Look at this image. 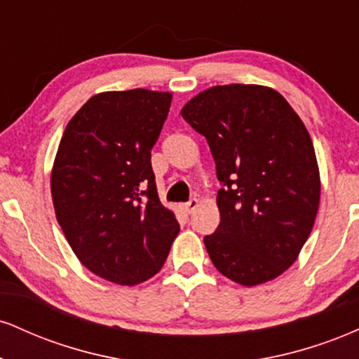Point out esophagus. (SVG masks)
Here are the masks:
<instances>
[{"label": "esophagus", "mask_w": 359, "mask_h": 359, "mask_svg": "<svg viewBox=\"0 0 359 359\" xmlns=\"http://www.w3.org/2000/svg\"><path fill=\"white\" fill-rule=\"evenodd\" d=\"M197 205H199V201H197V199H191V201H189V203L182 204V211H184L185 214H192L194 211H196Z\"/></svg>", "instance_id": "34e87169"}]
</instances>
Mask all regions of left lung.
Masks as SVG:
<instances>
[{"mask_svg": "<svg viewBox=\"0 0 359 359\" xmlns=\"http://www.w3.org/2000/svg\"><path fill=\"white\" fill-rule=\"evenodd\" d=\"M208 140L222 187L221 222L204 236L212 265L253 287L299 257L314 226L319 167L307 128L282 94L253 84L214 86L180 111Z\"/></svg>", "mask_w": 359, "mask_h": 359, "instance_id": "8db88e82", "label": "left lung"}]
</instances>
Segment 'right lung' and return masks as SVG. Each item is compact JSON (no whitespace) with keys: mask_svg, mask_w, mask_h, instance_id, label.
<instances>
[{"mask_svg":"<svg viewBox=\"0 0 359 359\" xmlns=\"http://www.w3.org/2000/svg\"><path fill=\"white\" fill-rule=\"evenodd\" d=\"M170 102V93L148 89L96 94L69 121L53 162V208L69 245L119 285L154 277L180 231L151 170Z\"/></svg>","mask_w":359,"mask_h":359,"instance_id":"add662e5","label":"right lung"}]
</instances>
